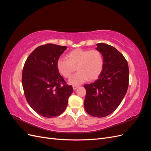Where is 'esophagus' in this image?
Returning a JSON list of instances; mask_svg holds the SVG:
<instances>
[{
  "mask_svg": "<svg viewBox=\"0 0 151 151\" xmlns=\"http://www.w3.org/2000/svg\"><path fill=\"white\" fill-rule=\"evenodd\" d=\"M72 87H73V89H74V90H76L79 88V86H73Z\"/></svg>",
  "mask_w": 151,
  "mask_h": 151,
  "instance_id": "1",
  "label": "esophagus"
}]
</instances>
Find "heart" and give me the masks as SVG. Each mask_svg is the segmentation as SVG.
Here are the masks:
<instances>
[{
    "label": "heart",
    "mask_w": 151,
    "mask_h": 151,
    "mask_svg": "<svg viewBox=\"0 0 151 151\" xmlns=\"http://www.w3.org/2000/svg\"><path fill=\"white\" fill-rule=\"evenodd\" d=\"M104 65L102 53L97 50L77 48L68 55V60L59 57L57 61L58 72L69 78L77 70L79 72L69 80L72 84H80L86 81H94L101 74Z\"/></svg>",
    "instance_id": "1"
}]
</instances>
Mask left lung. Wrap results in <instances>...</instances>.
<instances>
[{"label": "left lung", "mask_w": 151, "mask_h": 151, "mask_svg": "<svg viewBox=\"0 0 151 151\" xmlns=\"http://www.w3.org/2000/svg\"><path fill=\"white\" fill-rule=\"evenodd\" d=\"M96 50L103 55L101 74L94 83L85 84L84 108L90 115L104 117L119 106L129 87V70L123 55L111 45L100 43Z\"/></svg>", "instance_id": "1"}]
</instances>
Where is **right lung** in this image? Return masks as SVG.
<instances>
[{
	"label": "right lung",
	"instance_id": "obj_1",
	"mask_svg": "<svg viewBox=\"0 0 151 151\" xmlns=\"http://www.w3.org/2000/svg\"><path fill=\"white\" fill-rule=\"evenodd\" d=\"M65 46L47 43L35 48L22 69V84L30 106L41 116L52 118L65 111L73 92L57 67Z\"/></svg>",
	"mask_w": 151,
	"mask_h": 151
}]
</instances>
